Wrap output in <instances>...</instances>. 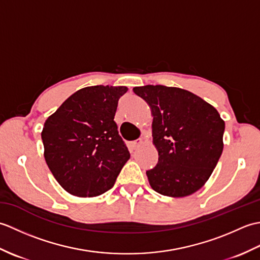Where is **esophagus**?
<instances>
[{
    "mask_svg": "<svg viewBox=\"0 0 260 260\" xmlns=\"http://www.w3.org/2000/svg\"><path fill=\"white\" fill-rule=\"evenodd\" d=\"M143 140L142 139H139V140H136V141H134V142H132L131 143V146H132V148H134V150H136L137 147H140L142 144H143Z\"/></svg>",
    "mask_w": 260,
    "mask_h": 260,
    "instance_id": "1",
    "label": "esophagus"
}]
</instances>
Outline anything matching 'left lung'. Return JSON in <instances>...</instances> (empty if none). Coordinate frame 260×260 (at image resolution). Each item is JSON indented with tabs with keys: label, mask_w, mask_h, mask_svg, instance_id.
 I'll list each match as a JSON object with an SVG mask.
<instances>
[{
	"label": "left lung",
	"mask_w": 260,
	"mask_h": 260,
	"mask_svg": "<svg viewBox=\"0 0 260 260\" xmlns=\"http://www.w3.org/2000/svg\"><path fill=\"white\" fill-rule=\"evenodd\" d=\"M134 92L151 107L155 168L146 171L154 191L190 196L204 185L223 150L224 121L202 98L176 87L147 85Z\"/></svg>",
	"instance_id": "left-lung-1"
}]
</instances>
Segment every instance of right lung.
<instances>
[{"instance_id":"obj_1","label":"right lung","mask_w":260,"mask_h":260,"mask_svg":"<svg viewBox=\"0 0 260 260\" xmlns=\"http://www.w3.org/2000/svg\"><path fill=\"white\" fill-rule=\"evenodd\" d=\"M125 86L79 89L47 118L41 137L54 179L70 194L101 196L112 189L131 154L114 117Z\"/></svg>"}]
</instances>
